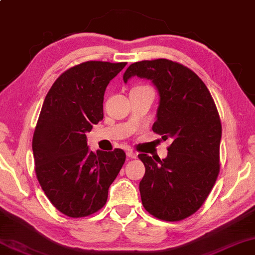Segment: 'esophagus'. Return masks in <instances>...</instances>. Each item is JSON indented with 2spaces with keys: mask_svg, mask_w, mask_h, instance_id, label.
Listing matches in <instances>:
<instances>
[{
  "mask_svg": "<svg viewBox=\"0 0 255 255\" xmlns=\"http://www.w3.org/2000/svg\"><path fill=\"white\" fill-rule=\"evenodd\" d=\"M127 156L129 158H136L137 157V154L133 150H127Z\"/></svg>",
  "mask_w": 255,
  "mask_h": 255,
  "instance_id": "obj_1",
  "label": "esophagus"
}]
</instances>
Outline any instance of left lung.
Listing matches in <instances>:
<instances>
[{
  "instance_id": "8db88e82",
  "label": "left lung",
  "mask_w": 255,
  "mask_h": 255,
  "mask_svg": "<svg viewBox=\"0 0 255 255\" xmlns=\"http://www.w3.org/2000/svg\"><path fill=\"white\" fill-rule=\"evenodd\" d=\"M150 79L159 93L152 131L170 137L168 156L140 154L145 174L140 182L144 209L156 218L178 222L204 204L220 170L222 122L205 84L182 64L159 58L131 64L124 81Z\"/></svg>"
}]
</instances>
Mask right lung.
I'll use <instances>...</instances> for the list:
<instances>
[{
    "instance_id": "obj_1",
    "label": "right lung",
    "mask_w": 255,
    "mask_h": 255,
    "mask_svg": "<svg viewBox=\"0 0 255 255\" xmlns=\"http://www.w3.org/2000/svg\"><path fill=\"white\" fill-rule=\"evenodd\" d=\"M127 63H81L60 74L47 92L32 138L37 179L49 201L71 218L93 215L126 161L122 149L97 154L86 133L104 118V94Z\"/></svg>"
}]
</instances>
